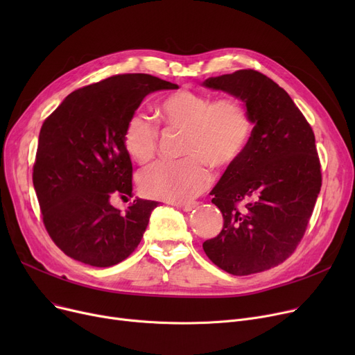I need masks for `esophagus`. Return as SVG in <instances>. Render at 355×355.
Masks as SVG:
<instances>
[{"mask_svg": "<svg viewBox=\"0 0 355 355\" xmlns=\"http://www.w3.org/2000/svg\"><path fill=\"white\" fill-rule=\"evenodd\" d=\"M174 206L177 209L185 211V213H190V211H193L198 206V202H196V201H191V202H174Z\"/></svg>", "mask_w": 355, "mask_h": 355, "instance_id": "esophagus-1", "label": "esophagus"}]
</instances>
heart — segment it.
Returning a JSON list of instances; mask_svg holds the SVG:
<instances>
[{"label": "heart", "mask_w": 355, "mask_h": 355, "mask_svg": "<svg viewBox=\"0 0 355 355\" xmlns=\"http://www.w3.org/2000/svg\"><path fill=\"white\" fill-rule=\"evenodd\" d=\"M161 123L182 130V157L178 162L161 161L139 173L144 196L168 202H185L201 194L211 182L206 164L218 170L234 165L249 144L252 122L245 103L236 98L214 101L202 93L180 89L168 93L157 105ZM158 126L139 112L129 116L123 129L128 155L146 162L157 153Z\"/></svg>", "instance_id": "obj_1"}]
</instances>
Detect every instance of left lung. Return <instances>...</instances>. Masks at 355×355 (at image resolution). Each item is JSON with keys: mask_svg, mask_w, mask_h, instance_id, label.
I'll list each match as a JSON object with an SVG mask.
<instances>
[{"mask_svg": "<svg viewBox=\"0 0 355 355\" xmlns=\"http://www.w3.org/2000/svg\"><path fill=\"white\" fill-rule=\"evenodd\" d=\"M202 86L240 99L253 123L243 155L210 193L225 223L202 249L236 276L268 270L296 249L321 190L313 130L288 93L260 71L237 70Z\"/></svg>", "mask_w": 355, "mask_h": 355, "instance_id": "left-lung-1", "label": "left lung"}]
</instances>
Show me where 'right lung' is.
Listing matches in <instances>:
<instances>
[{
  "label": "right lung",
  "mask_w": 355,
  "mask_h": 355,
  "mask_svg": "<svg viewBox=\"0 0 355 355\" xmlns=\"http://www.w3.org/2000/svg\"><path fill=\"white\" fill-rule=\"evenodd\" d=\"M177 85L151 74H116L71 92L44 121L33 184L50 237L69 257L109 268L132 253L158 201L135 198L125 213L110 198L132 197L123 129L144 98Z\"/></svg>",
  "instance_id": "1"
}]
</instances>
